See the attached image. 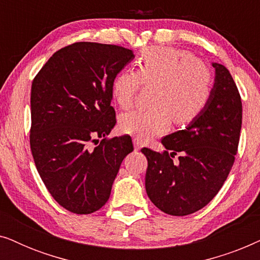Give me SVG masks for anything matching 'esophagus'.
<instances>
[{
    "label": "esophagus",
    "instance_id": "esophagus-1",
    "mask_svg": "<svg viewBox=\"0 0 260 260\" xmlns=\"http://www.w3.org/2000/svg\"><path fill=\"white\" fill-rule=\"evenodd\" d=\"M134 144H135V149H136V150H140V149L142 148V142L138 140L137 137H134Z\"/></svg>",
    "mask_w": 260,
    "mask_h": 260
}]
</instances>
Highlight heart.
I'll list each match as a JSON object with an SVG mask.
<instances>
[{"label": "heart", "mask_w": 260, "mask_h": 260, "mask_svg": "<svg viewBox=\"0 0 260 260\" xmlns=\"http://www.w3.org/2000/svg\"><path fill=\"white\" fill-rule=\"evenodd\" d=\"M142 85L155 86L150 110L120 116L119 129L141 140L166 133L172 119L177 125L193 122L212 94L209 69L190 52L174 47H149L138 60V70H123L112 81V95L120 108L133 106Z\"/></svg>", "instance_id": "heart-1"}]
</instances>
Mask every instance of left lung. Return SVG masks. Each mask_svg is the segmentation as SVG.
I'll use <instances>...</instances> for the list:
<instances>
[{"mask_svg":"<svg viewBox=\"0 0 260 260\" xmlns=\"http://www.w3.org/2000/svg\"><path fill=\"white\" fill-rule=\"evenodd\" d=\"M212 65L215 81L204 111L184 130L162 138L163 152L141 150L148 159V197L167 214L183 216L204 208L221 189L236 159L241 98L230 71L220 63Z\"/></svg>","mask_w":260,"mask_h":260,"instance_id":"8db88e82","label":"left lung"}]
</instances>
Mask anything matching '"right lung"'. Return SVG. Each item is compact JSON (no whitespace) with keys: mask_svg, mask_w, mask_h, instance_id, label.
<instances>
[{"mask_svg":"<svg viewBox=\"0 0 260 260\" xmlns=\"http://www.w3.org/2000/svg\"><path fill=\"white\" fill-rule=\"evenodd\" d=\"M134 58L122 46L76 42L56 51L31 83L35 166L49 194L76 214L106 204L120 163L134 150L130 136L106 137L116 125L113 78Z\"/></svg>","mask_w":260,"mask_h":260,"instance_id":"obj_1","label":"right lung"}]
</instances>
